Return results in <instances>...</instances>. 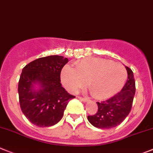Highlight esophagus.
<instances>
[{
    "mask_svg": "<svg viewBox=\"0 0 153 153\" xmlns=\"http://www.w3.org/2000/svg\"><path fill=\"white\" fill-rule=\"evenodd\" d=\"M78 99L80 100L81 101H84V102H88L89 100L88 99V98H85V97H78Z\"/></svg>",
    "mask_w": 153,
    "mask_h": 153,
    "instance_id": "obj_1",
    "label": "esophagus"
}]
</instances>
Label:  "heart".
Masks as SVG:
<instances>
[{
    "instance_id": "b5f03b06",
    "label": "heart",
    "mask_w": 153,
    "mask_h": 153,
    "mask_svg": "<svg viewBox=\"0 0 153 153\" xmlns=\"http://www.w3.org/2000/svg\"><path fill=\"white\" fill-rule=\"evenodd\" d=\"M127 71L119 63L102 58H87L75 63V68L66 65L61 72V81L69 91L76 93L88 83L91 94L97 99L112 96L123 88Z\"/></svg>"
}]
</instances>
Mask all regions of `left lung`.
Masks as SVG:
<instances>
[{"mask_svg":"<svg viewBox=\"0 0 153 153\" xmlns=\"http://www.w3.org/2000/svg\"><path fill=\"white\" fill-rule=\"evenodd\" d=\"M128 80L122 90L115 96L102 102H97L98 110L88 119L94 127L109 129L118 126L129 115L135 94V80L132 70L125 66Z\"/></svg>","mask_w":153,"mask_h":153,"instance_id":"8db88e82","label":"left lung"}]
</instances>
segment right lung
<instances>
[{"mask_svg":"<svg viewBox=\"0 0 153 153\" xmlns=\"http://www.w3.org/2000/svg\"><path fill=\"white\" fill-rule=\"evenodd\" d=\"M68 62L62 56L41 57L27 64L19 81L18 92L22 112L33 125L53 126L61 120L70 100L75 96L62 87L61 70ZM39 85L38 91L33 89Z\"/></svg>","mask_w":153,"mask_h":153,"instance_id":"right-lung-1","label":"right lung"}]
</instances>
